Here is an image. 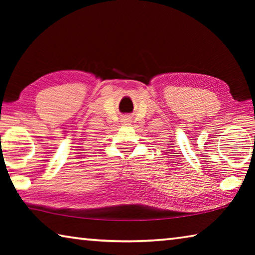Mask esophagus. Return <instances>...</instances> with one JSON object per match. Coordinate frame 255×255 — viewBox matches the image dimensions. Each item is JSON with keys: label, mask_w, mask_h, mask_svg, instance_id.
Wrapping results in <instances>:
<instances>
[{"label": "esophagus", "mask_w": 255, "mask_h": 255, "mask_svg": "<svg viewBox=\"0 0 255 255\" xmlns=\"http://www.w3.org/2000/svg\"><path fill=\"white\" fill-rule=\"evenodd\" d=\"M130 123H131V119H130V117H128V116H124V117L122 118L123 125H130Z\"/></svg>", "instance_id": "obj_1"}]
</instances>
